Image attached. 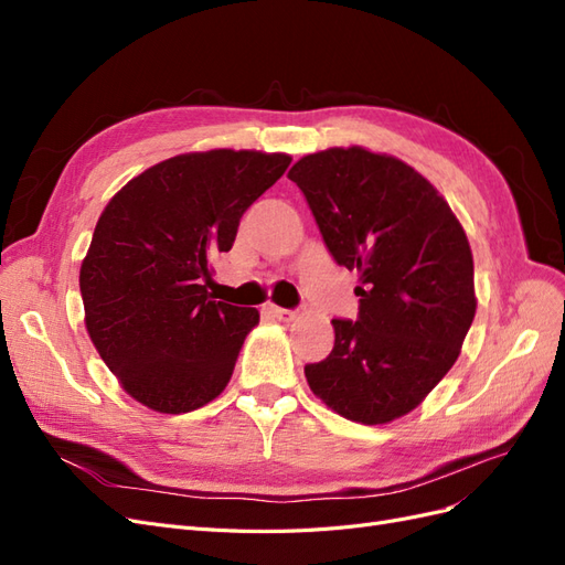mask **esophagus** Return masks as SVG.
<instances>
[{
  "label": "esophagus",
  "instance_id": "obj_1",
  "mask_svg": "<svg viewBox=\"0 0 565 565\" xmlns=\"http://www.w3.org/2000/svg\"><path fill=\"white\" fill-rule=\"evenodd\" d=\"M266 311H268L273 318H278V320H292V318L297 316V311H292V309H282V306H276V303H268V306H266Z\"/></svg>",
  "mask_w": 565,
  "mask_h": 565
}]
</instances>
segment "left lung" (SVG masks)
<instances>
[{"instance_id":"8db88e82","label":"left lung","mask_w":565,"mask_h":565,"mask_svg":"<svg viewBox=\"0 0 565 565\" xmlns=\"http://www.w3.org/2000/svg\"><path fill=\"white\" fill-rule=\"evenodd\" d=\"M339 266L358 270V318L303 367L311 391L351 422L415 409L455 365L473 313V259L448 202L413 167L330 148L289 169Z\"/></svg>"}]
</instances>
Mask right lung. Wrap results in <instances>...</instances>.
<instances>
[{
	"label": "right lung",
	"mask_w": 565,
	"mask_h": 565,
	"mask_svg": "<svg viewBox=\"0 0 565 565\" xmlns=\"http://www.w3.org/2000/svg\"><path fill=\"white\" fill-rule=\"evenodd\" d=\"M292 162L282 152L210 150L131 179L100 214L79 292L87 330L131 398L191 413L226 388L259 311L216 301L212 259Z\"/></svg>",
	"instance_id": "obj_1"
}]
</instances>
